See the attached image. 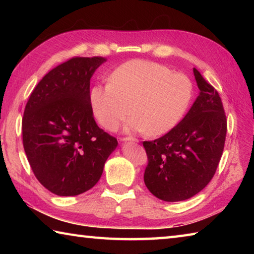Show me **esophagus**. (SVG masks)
Returning a JSON list of instances; mask_svg holds the SVG:
<instances>
[{"label": "esophagus", "instance_id": "esophagus-1", "mask_svg": "<svg viewBox=\"0 0 254 254\" xmlns=\"http://www.w3.org/2000/svg\"><path fill=\"white\" fill-rule=\"evenodd\" d=\"M122 141H124V142H139V140L137 139H134V137H130V136H127V137H123Z\"/></svg>", "mask_w": 254, "mask_h": 254}]
</instances>
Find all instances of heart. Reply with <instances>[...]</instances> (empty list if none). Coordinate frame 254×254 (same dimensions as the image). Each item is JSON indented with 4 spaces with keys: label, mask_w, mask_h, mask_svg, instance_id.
<instances>
[{
    "label": "heart",
    "mask_w": 254,
    "mask_h": 254,
    "mask_svg": "<svg viewBox=\"0 0 254 254\" xmlns=\"http://www.w3.org/2000/svg\"><path fill=\"white\" fill-rule=\"evenodd\" d=\"M192 96L190 79L161 64L130 60L111 72L109 84L95 85L91 105L103 127L114 131L128 113L127 132L160 135L170 131L186 112Z\"/></svg>",
    "instance_id": "1"
}]
</instances>
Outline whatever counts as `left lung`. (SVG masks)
<instances>
[{"label":"left lung","mask_w":254,"mask_h":254,"mask_svg":"<svg viewBox=\"0 0 254 254\" xmlns=\"http://www.w3.org/2000/svg\"><path fill=\"white\" fill-rule=\"evenodd\" d=\"M199 88L190 110L177 126L153 141H144L148 156L144 184L165 201L190 198L213 178L226 136V117L221 97L194 68Z\"/></svg>","instance_id":"1"}]
</instances>
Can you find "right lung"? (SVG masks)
<instances>
[{"mask_svg": "<svg viewBox=\"0 0 254 254\" xmlns=\"http://www.w3.org/2000/svg\"><path fill=\"white\" fill-rule=\"evenodd\" d=\"M106 59L75 57L45 75L22 119L23 147L34 176L58 196H76L100 180L118 140L98 127L89 100L94 72Z\"/></svg>", "mask_w": 254, "mask_h": 254, "instance_id": "add662e5", "label": "right lung"}]
</instances>
